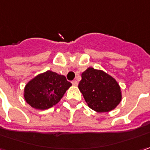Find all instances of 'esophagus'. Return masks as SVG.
I'll list each match as a JSON object with an SVG mask.
<instances>
[{"label": "esophagus", "mask_w": 150, "mask_h": 150, "mask_svg": "<svg viewBox=\"0 0 150 150\" xmlns=\"http://www.w3.org/2000/svg\"><path fill=\"white\" fill-rule=\"evenodd\" d=\"M72 85L75 86H78V82L76 81H72Z\"/></svg>", "instance_id": "obj_1"}]
</instances>
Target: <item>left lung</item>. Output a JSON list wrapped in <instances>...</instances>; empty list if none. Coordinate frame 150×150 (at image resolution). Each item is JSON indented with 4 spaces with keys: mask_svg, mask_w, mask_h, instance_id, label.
<instances>
[{
    "mask_svg": "<svg viewBox=\"0 0 150 150\" xmlns=\"http://www.w3.org/2000/svg\"><path fill=\"white\" fill-rule=\"evenodd\" d=\"M88 107L97 112H108L122 101V91L112 75L89 67L81 75L78 86Z\"/></svg>",
    "mask_w": 150,
    "mask_h": 150,
    "instance_id": "8db88e82",
    "label": "left lung"
}]
</instances>
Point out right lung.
I'll return each instance as SVG.
<instances>
[{
    "label": "right lung",
    "instance_id": "obj_1",
    "mask_svg": "<svg viewBox=\"0 0 150 150\" xmlns=\"http://www.w3.org/2000/svg\"><path fill=\"white\" fill-rule=\"evenodd\" d=\"M72 86L64 75L48 70L36 75L24 87V99L32 108L46 110L61 100Z\"/></svg>",
    "mask_w": 150,
    "mask_h": 150
}]
</instances>
